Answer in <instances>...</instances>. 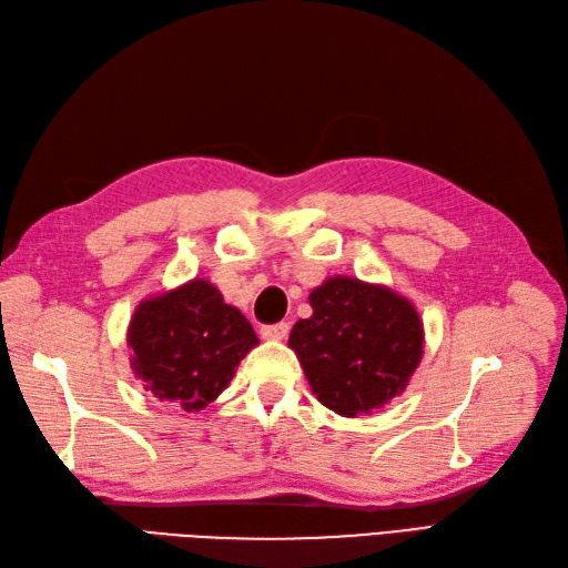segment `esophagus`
I'll return each instance as SVG.
<instances>
[{
  "instance_id": "1",
  "label": "esophagus",
  "mask_w": 568,
  "mask_h": 568,
  "mask_svg": "<svg viewBox=\"0 0 568 568\" xmlns=\"http://www.w3.org/2000/svg\"><path fill=\"white\" fill-rule=\"evenodd\" d=\"M261 336L267 341H282L288 336V324L280 322V324H265L261 329Z\"/></svg>"
}]
</instances>
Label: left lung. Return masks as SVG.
<instances>
[{"instance_id":"obj_1","label":"left lung","mask_w":568,"mask_h":568,"mask_svg":"<svg viewBox=\"0 0 568 568\" xmlns=\"http://www.w3.org/2000/svg\"><path fill=\"white\" fill-rule=\"evenodd\" d=\"M288 348L317 400L341 417L369 415L400 395L419 367L424 329L405 296L382 284L329 277L311 294Z\"/></svg>"}]
</instances>
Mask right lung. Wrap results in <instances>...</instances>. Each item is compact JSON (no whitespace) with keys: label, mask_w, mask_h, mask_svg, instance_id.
I'll list each match as a JSON object with an SVG mask.
<instances>
[{"label":"right lung","mask_w":568,"mask_h":568,"mask_svg":"<svg viewBox=\"0 0 568 568\" xmlns=\"http://www.w3.org/2000/svg\"><path fill=\"white\" fill-rule=\"evenodd\" d=\"M128 346L132 369L153 398L201 412L230 386L257 336L211 282L192 280L136 305Z\"/></svg>","instance_id":"obj_1"}]
</instances>
